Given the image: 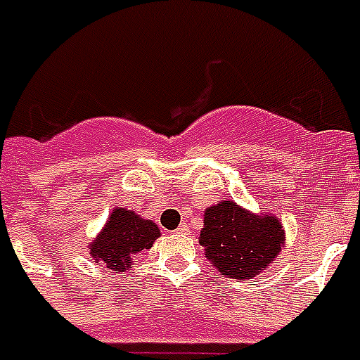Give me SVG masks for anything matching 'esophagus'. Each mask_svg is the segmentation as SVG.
Listing matches in <instances>:
<instances>
[{
	"mask_svg": "<svg viewBox=\"0 0 360 360\" xmlns=\"http://www.w3.org/2000/svg\"><path fill=\"white\" fill-rule=\"evenodd\" d=\"M176 234H188V226H186V223H182V225L178 226Z\"/></svg>",
	"mask_w": 360,
	"mask_h": 360,
	"instance_id": "34e87169",
	"label": "esophagus"
}]
</instances>
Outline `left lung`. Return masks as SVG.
Returning <instances> with one entry per match:
<instances>
[{
	"label": "left lung",
	"instance_id": "obj_1",
	"mask_svg": "<svg viewBox=\"0 0 360 360\" xmlns=\"http://www.w3.org/2000/svg\"><path fill=\"white\" fill-rule=\"evenodd\" d=\"M198 241L223 275L251 278L277 258L284 236L273 215L257 217L232 200H223L206 210Z\"/></svg>",
	"mask_w": 360,
	"mask_h": 360
}]
</instances>
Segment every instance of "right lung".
I'll return each instance as SVG.
<instances>
[{
	"instance_id": "right-lung-1",
	"label": "right lung",
	"mask_w": 360,
	"mask_h": 360,
	"mask_svg": "<svg viewBox=\"0 0 360 360\" xmlns=\"http://www.w3.org/2000/svg\"><path fill=\"white\" fill-rule=\"evenodd\" d=\"M160 236L156 223L137 217L134 212L117 208L109 215L102 234L91 243V255L109 269L124 271L137 252L150 249Z\"/></svg>"
}]
</instances>
